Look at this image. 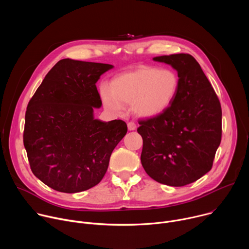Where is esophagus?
Segmentation results:
<instances>
[{"label":"esophagus","instance_id":"1","mask_svg":"<svg viewBox=\"0 0 249 249\" xmlns=\"http://www.w3.org/2000/svg\"><path fill=\"white\" fill-rule=\"evenodd\" d=\"M127 126H128V129L130 130V131H133V130H136V128H137V125L134 123V122H128V124H127Z\"/></svg>","mask_w":249,"mask_h":249}]
</instances>
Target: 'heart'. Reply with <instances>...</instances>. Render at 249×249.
<instances>
[{
  "label": "heart",
  "mask_w": 249,
  "mask_h": 249,
  "mask_svg": "<svg viewBox=\"0 0 249 249\" xmlns=\"http://www.w3.org/2000/svg\"><path fill=\"white\" fill-rule=\"evenodd\" d=\"M179 80L169 69L144 67L114 78L110 89L102 87L100 95L105 108L121 113L123 104L141 117H153L165 111L176 96Z\"/></svg>",
  "instance_id": "heart-1"
}]
</instances>
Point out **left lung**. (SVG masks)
Masks as SVG:
<instances>
[{"label":"left lung","mask_w":249,"mask_h":249,"mask_svg":"<svg viewBox=\"0 0 249 249\" xmlns=\"http://www.w3.org/2000/svg\"><path fill=\"white\" fill-rule=\"evenodd\" d=\"M177 71L179 87L169 107L140 120L141 162L152 178L180 187L211 170L222 140L220 100L199 63L190 54L155 57Z\"/></svg>","instance_id":"left-lung-1"}]
</instances>
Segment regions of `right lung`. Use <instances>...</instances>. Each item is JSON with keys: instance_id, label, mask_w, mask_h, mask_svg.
Segmentation results:
<instances>
[{"instance_id": "right-lung-1", "label": "right lung", "mask_w": 249, "mask_h": 249, "mask_svg": "<svg viewBox=\"0 0 249 249\" xmlns=\"http://www.w3.org/2000/svg\"><path fill=\"white\" fill-rule=\"evenodd\" d=\"M109 64L60 60L28 102L23 145L33 174L52 189L77 193L98 184L127 133L122 120L94 119L96 82Z\"/></svg>"}]
</instances>
